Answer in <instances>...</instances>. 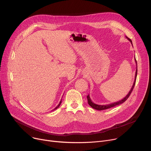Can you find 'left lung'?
Returning <instances> with one entry per match:
<instances>
[{
    "label": "left lung",
    "instance_id": "8db88e82",
    "mask_svg": "<svg viewBox=\"0 0 151 151\" xmlns=\"http://www.w3.org/2000/svg\"><path fill=\"white\" fill-rule=\"evenodd\" d=\"M126 38H127L129 40L130 42V43H132V42L130 38H129L128 37ZM133 46V45H132ZM134 60H135V62H136V64H137V70H136V72H135V76H134V82H133V86L132 87L131 89L130 90L129 92L128 93V94L127 95V96L122 100L118 101H116V102H114V103H112V104H108V105H97V104H94L93 102H92V101L91 100V98H90V96L89 95H88V96H87V99H88V104L93 109H97V110H104V109H108V108H112V107H114L115 106H117V105H121L122 104H123L124 102H125L127 100V99L129 97L130 93H132L133 88H134V84H135V82H136V80H137V60H136V59H134Z\"/></svg>",
    "mask_w": 151,
    "mask_h": 151
}]
</instances>
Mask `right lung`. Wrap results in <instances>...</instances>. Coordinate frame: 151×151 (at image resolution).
Masks as SVG:
<instances>
[{
	"label": "right lung",
	"instance_id": "add662e5",
	"mask_svg": "<svg viewBox=\"0 0 151 151\" xmlns=\"http://www.w3.org/2000/svg\"><path fill=\"white\" fill-rule=\"evenodd\" d=\"M61 103H62V99H61V100H60V102H59V104H58V106H56V107H55V108H54V109H53V110H52V111H54V110H55V109H58V108H59V106H60V104H61Z\"/></svg>",
	"mask_w": 151,
	"mask_h": 151
}]
</instances>
